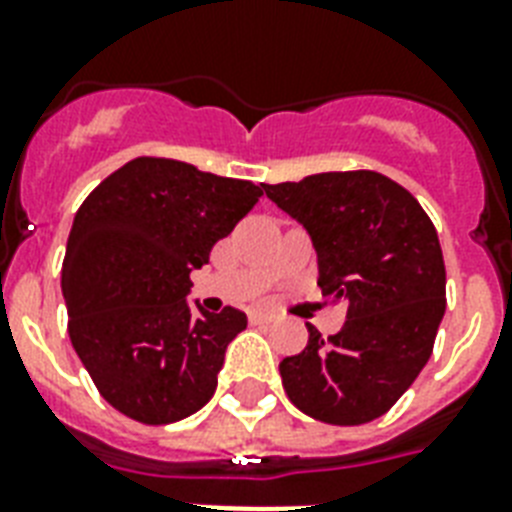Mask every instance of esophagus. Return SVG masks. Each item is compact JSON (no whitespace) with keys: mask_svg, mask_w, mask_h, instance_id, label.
<instances>
[{"mask_svg":"<svg viewBox=\"0 0 512 512\" xmlns=\"http://www.w3.org/2000/svg\"><path fill=\"white\" fill-rule=\"evenodd\" d=\"M273 316L265 311H249V324H271Z\"/></svg>","mask_w":512,"mask_h":512,"instance_id":"esophagus-1","label":"esophagus"}]
</instances>
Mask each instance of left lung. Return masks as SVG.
<instances>
[{"label":"left lung","mask_w":512,"mask_h":512,"mask_svg":"<svg viewBox=\"0 0 512 512\" xmlns=\"http://www.w3.org/2000/svg\"><path fill=\"white\" fill-rule=\"evenodd\" d=\"M319 257V287L348 303L337 335L308 327L279 364L289 401L313 420L364 425L388 412L433 353L446 311L438 233L420 201L380 172H321L263 185Z\"/></svg>","instance_id":"1"}]
</instances>
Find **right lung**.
Returning a JSON list of instances; mask_svg holds the SVG:
<instances>
[{
  "instance_id": "right-lung-1",
  "label": "right lung",
  "mask_w": 512,
  "mask_h": 512,
  "mask_svg": "<svg viewBox=\"0 0 512 512\" xmlns=\"http://www.w3.org/2000/svg\"><path fill=\"white\" fill-rule=\"evenodd\" d=\"M263 185L140 156L84 199L60 289L68 335L108 404L146 425L199 412L247 316L188 303L191 271L236 228Z\"/></svg>"
}]
</instances>
